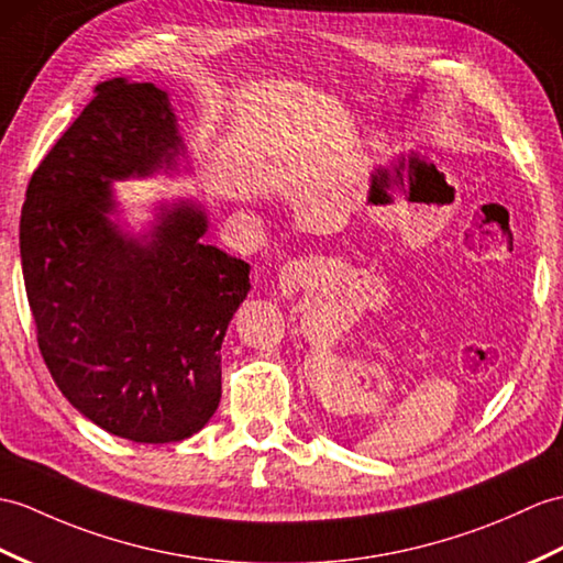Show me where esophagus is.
I'll return each mask as SVG.
<instances>
[{"mask_svg":"<svg viewBox=\"0 0 563 563\" xmlns=\"http://www.w3.org/2000/svg\"><path fill=\"white\" fill-rule=\"evenodd\" d=\"M313 276H317V268H313L311 261H290V264H285L278 273V290L283 297L292 299L299 290H305L313 280Z\"/></svg>","mask_w":563,"mask_h":563,"instance_id":"34e87169","label":"esophagus"}]
</instances>
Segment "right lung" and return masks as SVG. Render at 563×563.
<instances>
[{"label":"right lung","instance_id":"add662e5","mask_svg":"<svg viewBox=\"0 0 563 563\" xmlns=\"http://www.w3.org/2000/svg\"><path fill=\"white\" fill-rule=\"evenodd\" d=\"M167 90L110 78L31 177L21 268L55 384L100 429L136 443L201 431L220 402V345L252 290L213 244L206 206L161 201L134 230L112 181L191 173Z\"/></svg>","mask_w":563,"mask_h":563}]
</instances>
